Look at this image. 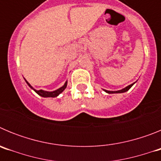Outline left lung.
I'll use <instances>...</instances> for the list:
<instances>
[{
  "label": "left lung",
  "mask_w": 161,
  "mask_h": 161,
  "mask_svg": "<svg viewBox=\"0 0 161 161\" xmlns=\"http://www.w3.org/2000/svg\"><path fill=\"white\" fill-rule=\"evenodd\" d=\"M134 85L133 84H131V85H128V86H126V88H124V89H121V90H118V91H108V90H105L106 92V93H125V92H126V91H128L129 89L131 88L132 85Z\"/></svg>",
  "instance_id": "8db88e82"
}]
</instances>
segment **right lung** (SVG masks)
Instances as JSON below:
<instances>
[{"label":"right lung","mask_w":161,"mask_h":161,"mask_svg":"<svg viewBox=\"0 0 161 161\" xmlns=\"http://www.w3.org/2000/svg\"><path fill=\"white\" fill-rule=\"evenodd\" d=\"M25 82L27 83V85H29V86L31 88V89L35 90V93H38V94L39 95V96L43 97H57L58 95L60 94V93H62V92H63V91L65 89H66L67 83H68V82H67V81L65 82L64 85L63 86H62V87H61V88L58 89L57 90H55V91H53V92H47V91H44V90H42V89H40V90H36V89H34V88H33L32 86H31V85H30V84L28 83L27 81H26V80H25Z\"/></svg>","instance_id":"1"}]
</instances>
